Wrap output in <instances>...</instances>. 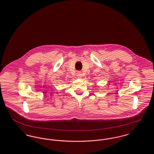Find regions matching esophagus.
<instances>
[{"mask_svg":"<svg viewBox=\"0 0 154 154\" xmlns=\"http://www.w3.org/2000/svg\"><path fill=\"white\" fill-rule=\"evenodd\" d=\"M76 76L79 78H81L82 77V73L81 71H78L76 73Z\"/></svg>","mask_w":154,"mask_h":154,"instance_id":"obj_1","label":"esophagus"}]
</instances>
